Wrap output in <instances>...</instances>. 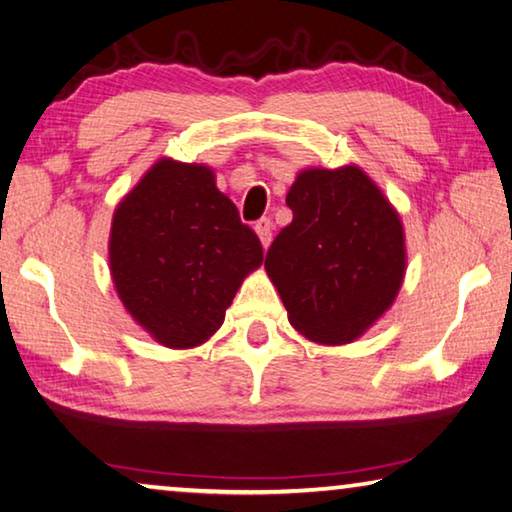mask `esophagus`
I'll use <instances>...</instances> for the list:
<instances>
[{"label":"esophagus","mask_w":512,"mask_h":512,"mask_svg":"<svg viewBox=\"0 0 512 512\" xmlns=\"http://www.w3.org/2000/svg\"><path fill=\"white\" fill-rule=\"evenodd\" d=\"M255 232L259 241H262L264 248H269L271 243V232H273V223L269 221V218H259V221L255 223Z\"/></svg>","instance_id":"1"}]
</instances>
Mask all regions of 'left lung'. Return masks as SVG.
<instances>
[{
	"instance_id": "obj_1",
	"label": "left lung",
	"mask_w": 512,
	"mask_h": 512,
	"mask_svg": "<svg viewBox=\"0 0 512 512\" xmlns=\"http://www.w3.org/2000/svg\"><path fill=\"white\" fill-rule=\"evenodd\" d=\"M264 269L289 323L319 344H351L403 285L405 234L396 209L360 166L300 170Z\"/></svg>"
}]
</instances>
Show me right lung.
Masks as SVG:
<instances>
[{
	"label": "right lung",
	"instance_id": "right-lung-1",
	"mask_svg": "<svg viewBox=\"0 0 512 512\" xmlns=\"http://www.w3.org/2000/svg\"><path fill=\"white\" fill-rule=\"evenodd\" d=\"M262 262V243L209 166L159 159L113 212V285L132 319L168 348L205 344Z\"/></svg>",
	"mask_w": 512,
	"mask_h": 512
}]
</instances>
